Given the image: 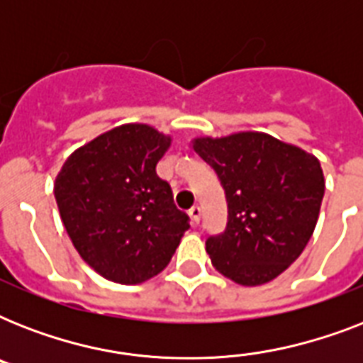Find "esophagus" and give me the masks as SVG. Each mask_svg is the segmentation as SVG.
Instances as JSON below:
<instances>
[{
	"label": "esophagus",
	"instance_id": "34e87169",
	"mask_svg": "<svg viewBox=\"0 0 363 363\" xmlns=\"http://www.w3.org/2000/svg\"><path fill=\"white\" fill-rule=\"evenodd\" d=\"M188 215H190V218H192L194 224H199V218H201V209H199L198 205H194L192 209L188 211Z\"/></svg>",
	"mask_w": 363,
	"mask_h": 363
}]
</instances>
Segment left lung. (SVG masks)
Masks as SVG:
<instances>
[{"label": "left lung", "mask_w": 363, "mask_h": 363, "mask_svg": "<svg viewBox=\"0 0 363 363\" xmlns=\"http://www.w3.org/2000/svg\"><path fill=\"white\" fill-rule=\"evenodd\" d=\"M192 148L226 192V232L207 239L215 269L241 286L277 279L315 232L324 198L318 158L264 131L196 137Z\"/></svg>", "instance_id": "left-lung-1"}]
</instances>
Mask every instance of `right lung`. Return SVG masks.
<instances>
[{"mask_svg": "<svg viewBox=\"0 0 363 363\" xmlns=\"http://www.w3.org/2000/svg\"><path fill=\"white\" fill-rule=\"evenodd\" d=\"M171 135L122 124L69 154L54 181L60 216L73 247L96 273L141 284L167 267L188 228L156 164Z\"/></svg>", "mask_w": 363, "mask_h": 363, "instance_id": "add662e5", "label": "right lung"}]
</instances>
